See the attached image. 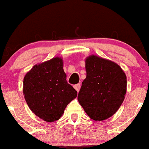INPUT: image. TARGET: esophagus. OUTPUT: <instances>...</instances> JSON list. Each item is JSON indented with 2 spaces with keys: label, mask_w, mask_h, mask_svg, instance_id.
Returning <instances> with one entry per match:
<instances>
[{
  "label": "esophagus",
  "mask_w": 149,
  "mask_h": 149,
  "mask_svg": "<svg viewBox=\"0 0 149 149\" xmlns=\"http://www.w3.org/2000/svg\"><path fill=\"white\" fill-rule=\"evenodd\" d=\"M80 84H77V85H74V88H75V90H76L77 92H79V89H80Z\"/></svg>",
  "instance_id": "obj_1"
}]
</instances>
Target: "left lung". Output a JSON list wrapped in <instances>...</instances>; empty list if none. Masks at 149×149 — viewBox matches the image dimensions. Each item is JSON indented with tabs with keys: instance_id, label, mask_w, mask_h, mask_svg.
Wrapping results in <instances>:
<instances>
[{
	"instance_id": "left-lung-1",
	"label": "left lung",
	"mask_w": 149,
	"mask_h": 149,
	"mask_svg": "<svg viewBox=\"0 0 149 149\" xmlns=\"http://www.w3.org/2000/svg\"><path fill=\"white\" fill-rule=\"evenodd\" d=\"M86 78L77 99L86 114L95 121L114 115L125 99L127 77L116 63L91 55L85 59Z\"/></svg>"
}]
</instances>
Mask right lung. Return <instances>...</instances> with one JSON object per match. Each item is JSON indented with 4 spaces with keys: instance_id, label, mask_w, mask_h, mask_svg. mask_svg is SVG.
I'll return each mask as SVG.
<instances>
[{
    "instance_id": "right-lung-1",
    "label": "right lung",
    "mask_w": 149,
    "mask_h": 149,
    "mask_svg": "<svg viewBox=\"0 0 149 149\" xmlns=\"http://www.w3.org/2000/svg\"><path fill=\"white\" fill-rule=\"evenodd\" d=\"M23 93L31 111L45 122L61 118L69 103L77 95L67 82L60 57L34 66L24 77Z\"/></svg>"
}]
</instances>
